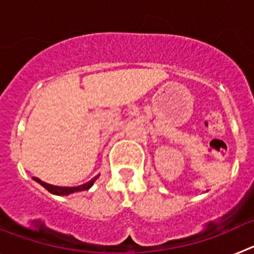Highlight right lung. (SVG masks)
Returning <instances> with one entry per match:
<instances>
[{"label":"right lung","instance_id":"add662e5","mask_svg":"<svg viewBox=\"0 0 254 254\" xmlns=\"http://www.w3.org/2000/svg\"><path fill=\"white\" fill-rule=\"evenodd\" d=\"M99 178V174L96 177H94L93 179H90L89 182L84 183L81 186H76V187H60V186H53V185H48L46 182L40 181L39 178H35L33 177L35 182H38L40 186H43L48 192H51L52 194H56V196H67V194H71V193H75V192H81V190H87L89 188L93 187V185L95 183L96 179Z\"/></svg>","mask_w":254,"mask_h":254}]
</instances>
